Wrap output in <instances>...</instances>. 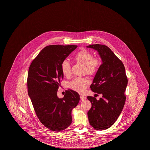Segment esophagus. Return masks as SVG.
<instances>
[{"label":"esophagus","mask_w":150,"mask_h":150,"mask_svg":"<svg viewBox=\"0 0 150 150\" xmlns=\"http://www.w3.org/2000/svg\"><path fill=\"white\" fill-rule=\"evenodd\" d=\"M80 99H81V100H83L86 99V97L85 96L81 95V96H80Z\"/></svg>","instance_id":"esophagus-1"}]
</instances>
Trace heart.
<instances>
[{"instance_id":"heart-1","label":"heart","mask_w":150,"mask_h":150,"mask_svg":"<svg viewBox=\"0 0 150 150\" xmlns=\"http://www.w3.org/2000/svg\"><path fill=\"white\" fill-rule=\"evenodd\" d=\"M74 59L77 63L83 65L85 71L89 75H93L97 71L100 65L99 59L93 58V55L90 52L83 49L75 55ZM62 73L64 76L69 77L71 75V66L68 61L64 60L61 64ZM88 85V81L85 78L77 77L69 83V87L73 91L79 93H83Z\"/></svg>"}]
</instances>
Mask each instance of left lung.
<instances>
[{"label":"left lung","instance_id":"obj_1","mask_svg":"<svg viewBox=\"0 0 150 150\" xmlns=\"http://www.w3.org/2000/svg\"><path fill=\"white\" fill-rule=\"evenodd\" d=\"M86 47L96 50L102 60L90 86L91 91L101 94L102 97L97 100L95 97H87L91 103L87 113L89 122L96 130H105L113 125L122 110L128 79L122 62L110 48L98 44Z\"/></svg>","mask_w":150,"mask_h":150}]
</instances>
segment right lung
<instances>
[{
    "label": "right lung",
    "instance_id": "right-lung-1",
    "mask_svg": "<svg viewBox=\"0 0 150 150\" xmlns=\"http://www.w3.org/2000/svg\"><path fill=\"white\" fill-rule=\"evenodd\" d=\"M77 45H51L45 47L30 66L27 79L28 95L38 118L50 130L61 131L72 121L71 111L79 101V95L67 91L59 98L57 91L63 79L62 62Z\"/></svg>",
    "mask_w": 150,
    "mask_h": 150
}]
</instances>
